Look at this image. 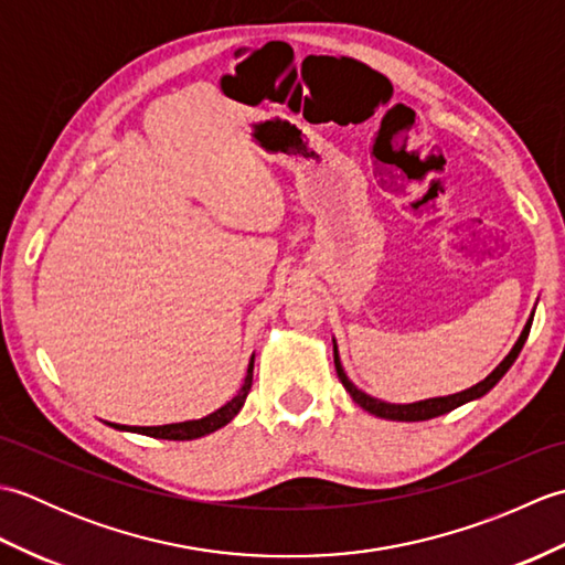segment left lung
Returning a JSON list of instances; mask_svg holds the SVG:
<instances>
[{
    "instance_id": "1",
    "label": "left lung",
    "mask_w": 565,
    "mask_h": 565,
    "mask_svg": "<svg viewBox=\"0 0 565 565\" xmlns=\"http://www.w3.org/2000/svg\"><path fill=\"white\" fill-rule=\"evenodd\" d=\"M532 320H534V313L530 316V320H526V326H524V330H522V334H520V340L514 342L510 354H508L505 359H502V362H500L493 371H490V374H488L481 383H476V386L466 388V391H461V393L439 395V398H427V401H417V403H386V401L374 398V395H369V393H364V391H359V388L354 386V383L350 381V376L344 374L342 362H340V354H338V342L332 340L334 369H338V376H340V381H342L344 391L350 393L352 401H354L359 407H364L366 413L376 415V417H381V419H393V423H423V419H431V417L447 415V413L456 411V407H459V405H466V403H471V401L483 398V395H486L490 388H493L502 376L508 374V369L514 364V359L520 356L526 338H530Z\"/></svg>"
}]
</instances>
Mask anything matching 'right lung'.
Masks as SVG:
<instances>
[{
  "label": "right lung",
  "instance_id": "add662e5",
  "mask_svg": "<svg viewBox=\"0 0 565 565\" xmlns=\"http://www.w3.org/2000/svg\"><path fill=\"white\" fill-rule=\"evenodd\" d=\"M252 369H255V354L249 356V366H247V376L243 381V386L227 401L218 411L201 417V419H186V423H172V425H158V427H130V425H116L109 423L114 429L121 431H136V435H146V437H158V439H172V441H186V439H199L206 437L211 431L225 427L231 419L239 413V407L245 405L247 393L252 388Z\"/></svg>",
  "mask_w": 565,
  "mask_h": 565
}]
</instances>
